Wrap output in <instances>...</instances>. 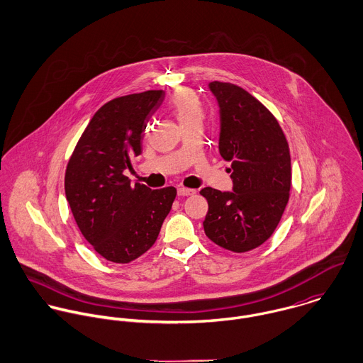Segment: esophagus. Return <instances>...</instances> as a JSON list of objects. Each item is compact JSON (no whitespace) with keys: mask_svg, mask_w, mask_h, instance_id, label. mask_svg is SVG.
<instances>
[{"mask_svg":"<svg viewBox=\"0 0 363 363\" xmlns=\"http://www.w3.org/2000/svg\"><path fill=\"white\" fill-rule=\"evenodd\" d=\"M177 194H179V196H183V197H187V196L196 194V190H193V189H186V187H179V189H177Z\"/></svg>","mask_w":363,"mask_h":363,"instance_id":"1","label":"esophagus"}]
</instances>
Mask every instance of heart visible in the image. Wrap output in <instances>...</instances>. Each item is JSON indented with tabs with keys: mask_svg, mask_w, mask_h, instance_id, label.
Masks as SVG:
<instances>
[{
	"mask_svg": "<svg viewBox=\"0 0 363 363\" xmlns=\"http://www.w3.org/2000/svg\"><path fill=\"white\" fill-rule=\"evenodd\" d=\"M169 108L179 120L182 127L203 124L206 118V111L199 96L189 89H179L174 92L169 102Z\"/></svg>",
	"mask_w": 363,
	"mask_h": 363,
	"instance_id": "1",
	"label": "heart"
}]
</instances>
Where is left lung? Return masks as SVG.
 Listing matches in <instances>:
<instances>
[{
	"instance_id": "8db88e82",
	"label": "left lung",
	"mask_w": 363,
	"mask_h": 363,
	"mask_svg": "<svg viewBox=\"0 0 363 363\" xmlns=\"http://www.w3.org/2000/svg\"><path fill=\"white\" fill-rule=\"evenodd\" d=\"M209 89L219 104V154L232 162L233 191H200L208 201L204 230L222 249L246 253L271 238L289 201V145L274 114L247 91L220 81Z\"/></svg>"
}]
</instances>
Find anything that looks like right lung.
<instances>
[{
	"label": "right lung",
	"mask_w": 363,
	"mask_h": 363,
	"mask_svg": "<svg viewBox=\"0 0 363 363\" xmlns=\"http://www.w3.org/2000/svg\"><path fill=\"white\" fill-rule=\"evenodd\" d=\"M163 91L116 98L91 118L65 169V197L82 236L104 259L127 264L148 252L176 199L174 187L130 184L123 172L143 151Z\"/></svg>",
	"instance_id": "right-lung-1"
}]
</instances>
